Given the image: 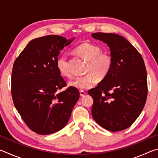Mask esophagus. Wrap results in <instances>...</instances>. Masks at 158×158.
<instances>
[{"label":"esophagus","instance_id":"34e87169","mask_svg":"<svg viewBox=\"0 0 158 158\" xmlns=\"http://www.w3.org/2000/svg\"><path fill=\"white\" fill-rule=\"evenodd\" d=\"M79 93H80V95H81V97H84L85 94H86V93L84 92V90H80Z\"/></svg>","mask_w":158,"mask_h":158}]
</instances>
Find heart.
<instances>
[{"label": "heart", "mask_w": 158, "mask_h": 158, "mask_svg": "<svg viewBox=\"0 0 158 158\" xmlns=\"http://www.w3.org/2000/svg\"><path fill=\"white\" fill-rule=\"evenodd\" d=\"M80 56L88 61L86 75L77 77L69 82V85L79 90L89 89L94 86L98 79H104L109 74L112 66V58L110 55L102 53L97 45L91 43L80 44L75 49ZM56 66L58 72L63 77L70 76L68 59L66 55H62L58 58Z\"/></svg>", "instance_id": "1"}]
</instances>
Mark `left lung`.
Listing matches in <instances>:
<instances>
[{"label":"left lung","instance_id":"obj_1","mask_svg":"<svg viewBox=\"0 0 158 158\" xmlns=\"http://www.w3.org/2000/svg\"><path fill=\"white\" fill-rule=\"evenodd\" d=\"M91 36L110 49L112 66L109 74L89 90L93 99L95 121L111 132L127 129L136 121L146 104L147 73L138 51L119 35L95 33Z\"/></svg>","mask_w":158,"mask_h":158}]
</instances>
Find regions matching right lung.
Listing matches in <instances>:
<instances>
[{"mask_svg":"<svg viewBox=\"0 0 158 158\" xmlns=\"http://www.w3.org/2000/svg\"><path fill=\"white\" fill-rule=\"evenodd\" d=\"M75 37L50 35L32 40L15 60L12 73L15 106L31 130L42 135L65 126L79 98L77 89L58 93L66 82L56 66L60 50Z\"/></svg>","mask_w":158,"mask_h":158,"instance_id":"add662e5","label":"right lung"}]
</instances>
